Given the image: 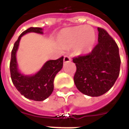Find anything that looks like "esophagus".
<instances>
[{
  "label": "esophagus",
  "mask_w": 129,
  "mask_h": 129,
  "mask_svg": "<svg viewBox=\"0 0 129 129\" xmlns=\"http://www.w3.org/2000/svg\"><path fill=\"white\" fill-rule=\"evenodd\" d=\"M71 61V59H70V56H67V55H66L64 56V58H63V61L64 63H66V62H69Z\"/></svg>",
  "instance_id": "1"
}]
</instances>
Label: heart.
Segmentation results:
<instances>
[{
	"mask_svg": "<svg viewBox=\"0 0 129 129\" xmlns=\"http://www.w3.org/2000/svg\"><path fill=\"white\" fill-rule=\"evenodd\" d=\"M95 41L94 30L90 26H76L63 29L59 35V43L63 47L77 45L80 52H88Z\"/></svg>",
	"mask_w": 129,
	"mask_h": 129,
	"instance_id": "1",
	"label": "heart"
}]
</instances>
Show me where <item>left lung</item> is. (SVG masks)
Listing matches in <instances>:
<instances>
[{
  "mask_svg": "<svg viewBox=\"0 0 129 129\" xmlns=\"http://www.w3.org/2000/svg\"><path fill=\"white\" fill-rule=\"evenodd\" d=\"M98 43L90 53L73 59L77 70L74 82L84 95L98 97L113 86L119 75V48L105 29L98 27Z\"/></svg>",
  "mask_w": 129,
  "mask_h": 129,
  "instance_id": "obj_1",
  "label": "left lung"
}]
</instances>
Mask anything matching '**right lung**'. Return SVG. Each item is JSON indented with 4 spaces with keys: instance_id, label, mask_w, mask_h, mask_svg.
Returning a JSON list of instances; mask_svg holds the SVG:
<instances>
[{
    "instance_id": "obj_1",
    "label": "right lung",
    "mask_w": 129,
    "mask_h": 129,
    "mask_svg": "<svg viewBox=\"0 0 129 129\" xmlns=\"http://www.w3.org/2000/svg\"><path fill=\"white\" fill-rule=\"evenodd\" d=\"M42 30L41 27H29L19 36L12 50L10 64L11 78L16 88L24 97L34 101H43L52 94L54 90V79L61 70L63 61V56L56 60L48 61L34 75H24L18 71L16 54L21 37L29 32L43 34Z\"/></svg>"
}]
</instances>
